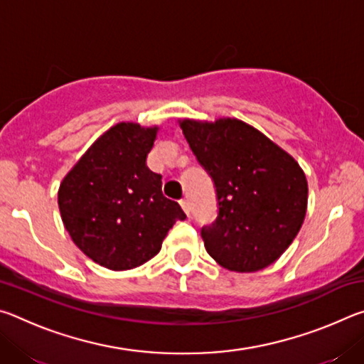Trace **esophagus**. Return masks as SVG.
I'll list each match as a JSON object with an SVG mask.
<instances>
[{
  "label": "esophagus",
  "mask_w": 364,
  "mask_h": 364,
  "mask_svg": "<svg viewBox=\"0 0 364 364\" xmlns=\"http://www.w3.org/2000/svg\"><path fill=\"white\" fill-rule=\"evenodd\" d=\"M180 205H181V208L184 210V213H186L188 217H189V215H191V205H189L188 199H181V200H180Z\"/></svg>",
  "instance_id": "obj_1"
}]
</instances>
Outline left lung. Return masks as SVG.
<instances>
[{
    "instance_id": "obj_1",
    "label": "left lung",
    "mask_w": 364,
    "mask_h": 364,
    "mask_svg": "<svg viewBox=\"0 0 364 364\" xmlns=\"http://www.w3.org/2000/svg\"><path fill=\"white\" fill-rule=\"evenodd\" d=\"M180 127L217 188L218 217L200 232L208 255L236 273L269 267L304 225V170L291 154L242 120L184 119Z\"/></svg>"
}]
</instances>
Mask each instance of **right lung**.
I'll use <instances>...</instances> for the list:
<instances>
[{
	"mask_svg": "<svg viewBox=\"0 0 364 364\" xmlns=\"http://www.w3.org/2000/svg\"><path fill=\"white\" fill-rule=\"evenodd\" d=\"M159 127L120 122L88 147L58 191L60 218L86 257L114 271L156 257L186 215L162 194V176L146 165Z\"/></svg>",
	"mask_w": 364,
	"mask_h": 364,
	"instance_id": "obj_1",
	"label": "right lung"
}]
</instances>
